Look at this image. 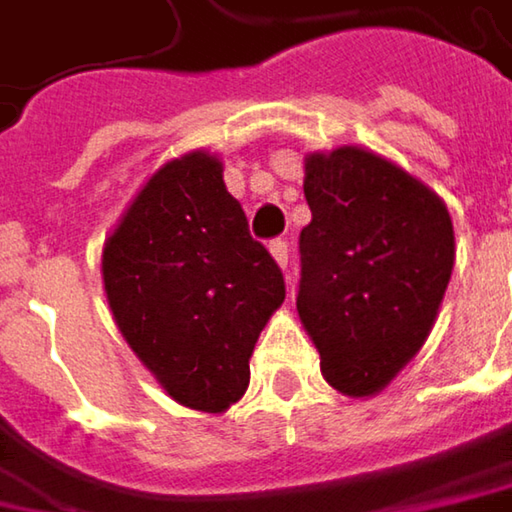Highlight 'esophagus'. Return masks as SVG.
Returning a JSON list of instances; mask_svg holds the SVG:
<instances>
[{"mask_svg": "<svg viewBox=\"0 0 512 512\" xmlns=\"http://www.w3.org/2000/svg\"><path fill=\"white\" fill-rule=\"evenodd\" d=\"M269 255L275 257V263L284 269V266H287V257H290V249H287L284 240H272V243H269Z\"/></svg>", "mask_w": 512, "mask_h": 512, "instance_id": "esophagus-1", "label": "esophagus"}]
</instances>
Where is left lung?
Listing matches in <instances>:
<instances>
[{
  "label": "left lung",
  "instance_id": "left-lung-1",
  "mask_svg": "<svg viewBox=\"0 0 512 512\" xmlns=\"http://www.w3.org/2000/svg\"><path fill=\"white\" fill-rule=\"evenodd\" d=\"M299 319L322 378L369 398L425 346L454 269V225L440 196L360 146L304 155Z\"/></svg>",
  "mask_w": 512,
  "mask_h": 512
}]
</instances>
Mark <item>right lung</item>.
Returning a JSON list of instances; mask_svg holds the SVG:
<instances>
[{
	"label": "right lung",
	"mask_w": 512,
	"mask_h": 512,
	"mask_svg": "<svg viewBox=\"0 0 512 512\" xmlns=\"http://www.w3.org/2000/svg\"><path fill=\"white\" fill-rule=\"evenodd\" d=\"M119 334L172 401L225 413L249 387L257 337L284 302V275L252 240L205 149L158 166L102 249Z\"/></svg>",
	"instance_id": "1"
}]
</instances>
